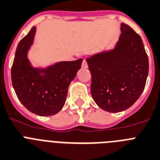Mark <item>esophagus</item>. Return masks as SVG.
<instances>
[{
    "mask_svg": "<svg viewBox=\"0 0 160 160\" xmlns=\"http://www.w3.org/2000/svg\"><path fill=\"white\" fill-rule=\"evenodd\" d=\"M82 68H88V63H87L86 59H84V60H83V63H82Z\"/></svg>",
    "mask_w": 160,
    "mask_h": 160,
    "instance_id": "obj_1",
    "label": "esophagus"
}]
</instances>
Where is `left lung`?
I'll use <instances>...</instances> for the list:
<instances>
[{"label": "left lung", "instance_id": "8db88e82", "mask_svg": "<svg viewBox=\"0 0 160 160\" xmlns=\"http://www.w3.org/2000/svg\"><path fill=\"white\" fill-rule=\"evenodd\" d=\"M113 49L87 58L91 72V94L100 108L122 112L134 105L147 82L149 62L142 38L128 25L121 24Z\"/></svg>", "mask_w": 160, "mask_h": 160}]
</instances>
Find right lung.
<instances>
[{"label":"right lung","instance_id":"right-lung-1","mask_svg":"<svg viewBox=\"0 0 160 160\" xmlns=\"http://www.w3.org/2000/svg\"><path fill=\"white\" fill-rule=\"evenodd\" d=\"M35 32L33 26L18 45L11 69L12 84L18 98L29 111L39 116H51L64 105L69 84L83 59L58 62L45 68H34L27 55Z\"/></svg>","mask_w":160,"mask_h":160}]
</instances>
